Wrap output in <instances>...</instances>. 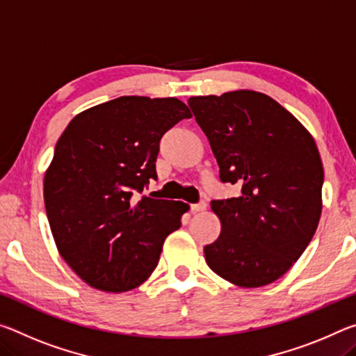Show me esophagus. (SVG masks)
<instances>
[{
	"instance_id": "esophagus-1",
	"label": "esophagus",
	"mask_w": 356,
	"mask_h": 356,
	"mask_svg": "<svg viewBox=\"0 0 356 356\" xmlns=\"http://www.w3.org/2000/svg\"><path fill=\"white\" fill-rule=\"evenodd\" d=\"M206 202H200V204H191L190 206V210L193 213H197V212H204L206 210Z\"/></svg>"
}]
</instances>
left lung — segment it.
<instances>
[{"instance_id": "obj_1", "label": "left lung", "mask_w": 356, "mask_h": 356, "mask_svg": "<svg viewBox=\"0 0 356 356\" xmlns=\"http://www.w3.org/2000/svg\"><path fill=\"white\" fill-rule=\"evenodd\" d=\"M222 182L242 195L212 201L221 232L206 262L238 287L280 280L303 254L321 220L323 166L316 141L284 106L240 89L190 97Z\"/></svg>"}]
</instances>
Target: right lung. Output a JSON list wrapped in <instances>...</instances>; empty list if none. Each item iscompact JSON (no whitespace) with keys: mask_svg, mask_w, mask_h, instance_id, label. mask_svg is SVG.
<instances>
[{"mask_svg":"<svg viewBox=\"0 0 356 356\" xmlns=\"http://www.w3.org/2000/svg\"><path fill=\"white\" fill-rule=\"evenodd\" d=\"M188 118L176 97L124 95L76 114L59 136L45 210L59 254L86 284L127 292L159 265L188 204L131 195L156 179L161 136Z\"/></svg>","mask_w":356,"mask_h":356,"instance_id":"add662e5","label":"right lung"}]
</instances>
